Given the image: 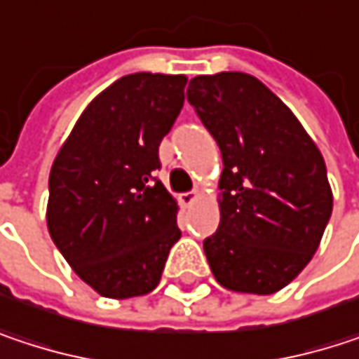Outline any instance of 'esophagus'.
Wrapping results in <instances>:
<instances>
[{
	"mask_svg": "<svg viewBox=\"0 0 359 359\" xmlns=\"http://www.w3.org/2000/svg\"><path fill=\"white\" fill-rule=\"evenodd\" d=\"M195 199H197V193L195 191H187V193H180L179 195V201L184 208H189Z\"/></svg>",
	"mask_w": 359,
	"mask_h": 359,
	"instance_id": "esophagus-1",
	"label": "esophagus"
}]
</instances>
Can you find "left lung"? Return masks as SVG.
Here are the masks:
<instances>
[{"mask_svg":"<svg viewBox=\"0 0 359 359\" xmlns=\"http://www.w3.org/2000/svg\"><path fill=\"white\" fill-rule=\"evenodd\" d=\"M187 102L222 154L220 224L203 241L216 280L239 293L287 287L332 212L323 156L293 111L245 72L191 79Z\"/></svg>","mask_w":359,"mask_h":359,"instance_id":"1","label":"left lung"}]
</instances>
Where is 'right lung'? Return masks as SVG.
<instances>
[{"label":"right lung","instance_id":"obj_1","mask_svg":"<svg viewBox=\"0 0 359 359\" xmlns=\"http://www.w3.org/2000/svg\"><path fill=\"white\" fill-rule=\"evenodd\" d=\"M182 74L118 79L81 114L49 172L47 229L100 295L154 291L180 239L177 201L158 180L160 143L184 102Z\"/></svg>","mask_w":359,"mask_h":359}]
</instances>
